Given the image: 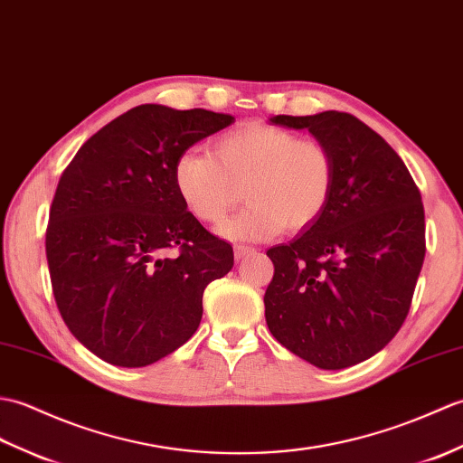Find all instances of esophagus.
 Listing matches in <instances>:
<instances>
[{"label": "esophagus", "mask_w": 463, "mask_h": 463, "mask_svg": "<svg viewBox=\"0 0 463 463\" xmlns=\"http://www.w3.org/2000/svg\"><path fill=\"white\" fill-rule=\"evenodd\" d=\"M253 253H255V250L250 248V245H235V248H233V255H235V260H238V261L250 258V255H253Z\"/></svg>", "instance_id": "34e87169"}]
</instances>
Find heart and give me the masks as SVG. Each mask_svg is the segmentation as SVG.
Returning a JSON list of instances; mask_svg holds the SVG:
<instances>
[{
    "instance_id": "heart-1",
    "label": "heart",
    "mask_w": 463,
    "mask_h": 463,
    "mask_svg": "<svg viewBox=\"0 0 463 463\" xmlns=\"http://www.w3.org/2000/svg\"><path fill=\"white\" fill-rule=\"evenodd\" d=\"M335 174V158L323 142L248 122L215 138L212 152H182L172 180L184 208L212 225L225 220L243 188L248 205L220 232L230 240L263 241L283 230L301 232L321 218Z\"/></svg>"
}]
</instances>
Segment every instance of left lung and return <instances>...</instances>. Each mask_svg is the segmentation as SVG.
Wrapping results in <instances>:
<instances>
[{
	"label": "left lung",
	"instance_id": "left-lung-1",
	"mask_svg": "<svg viewBox=\"0 0 463 463\" xmlns=\"http://www.w3.org/2000/svg\"><path fill=\"white\" fill-rule=\"evenodd\" d=\"M271 122L309 130L336 174L321 218L267 250L265 321L287 351L338 371L383 351L404 323L426 255L422 196L392 146L348 112Z\"/></svg>",
	"mask_w": 463,
	"mask_h": 463
}]
</instances>
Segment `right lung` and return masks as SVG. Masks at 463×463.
<instances>
[{"mask_svg": "<svg viewBox=\"0 0 463 463\" xmlns=\"http://www.w3.org/2000/svg\"><path fill=\"white\" fill-rule=\"evenodd\" d=\"M232 115L140 105L79 148L49 212L45 251L57 309L105 363L138 368L196 333L203 289L233 267L174 188L182 152ZM174 250V256L167 251Z\"/></svg>", "mask_w": 463, "mask_h": 463, "instance_id": "obj_1", "label": "right lung"}]
</instances>
